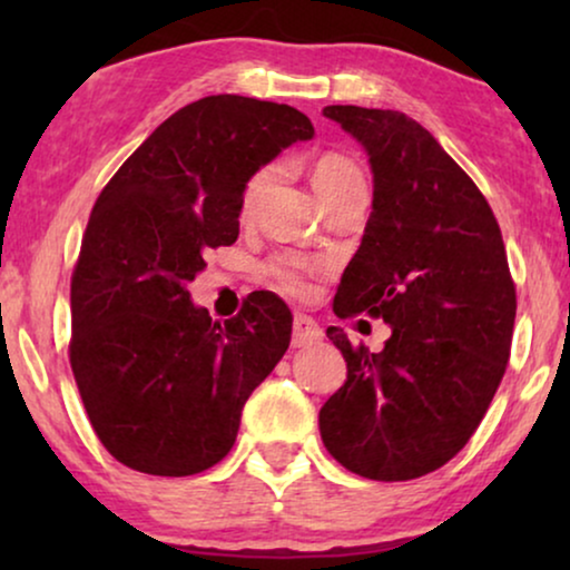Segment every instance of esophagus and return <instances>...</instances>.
<instances>
[{
  "instance_id": "1",
  "label": "esophagus",
  "mask_w": 570,
  "mask_h": 570,
  "mask_svg": "<svg viewBox=\"0 0 570 570\" xmlns=\"http://www.w3.org/2000/svg\"><path fill=\"white\" fill-rule=\"evenodd\" d=\"M324 332L314 318L306 314H295L293 318V347H311L316 342H322Z\"/></svg>"
}]
</instances>
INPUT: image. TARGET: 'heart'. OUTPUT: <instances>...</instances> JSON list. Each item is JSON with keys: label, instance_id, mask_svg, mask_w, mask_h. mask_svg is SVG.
<instances>
[{"label": "heart", "instance_id": "b5f03b06", "mask_svg": "<svg viewBox=\"0 0 570 570\" xmlns=\"http://www.w3.org/2000/svg\"><path fill=\"white\" fill-rule=\"evenodd\" d=\"M272 178H275V168H262V170H256L252 178H248L246 191H244V213L246 215L254 213L256 205H259L264 191L269 189ZM311 178H314L318 197H322L324 202H330L337 197V194L347 191L350 186L365 184L363 170L340 153L322 155V158L314 163ZM316 272H318L316 262L303 259V256H295V254H279L267 264V275L275 279L277 287H283V291L291 295L306 293L308 277H314Z\"/></svg>", "mask_w": 570, "mask_h": 570}]
</instances>
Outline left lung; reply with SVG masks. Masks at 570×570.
<instances>
[{
    "mask_svg": "<svg viewBox=\"0 0 570 570\" xmlns=\"http://www.w3.org/2000/svg\"><path fill=\"white\" fill-rule=\"evenodd\" d=\"M368 153L373 209L334 295V314L392 326L381 353L326 334L347 381L318 412L345 470L415 480L464 449L511 353L517 287L501 228L478 186L431 131L400 111L326 106Z\"/></svg>",
    "mask_w": 570,
    "mask_h": 570,
    "instance_id": "obj_1",
    "label": "left lung"
}]
</instances>
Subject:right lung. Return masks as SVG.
<instances>
[{
    "label": "right lung",
    "instance_id": "right-lung-1",
    "mask_svg": "<svg viewBox=\"0 0 570 570\" xmlns=\"http://www.w3.org/2000/svg\"><path fill=\"white\" fill-rule=\"evenodd\" d=\"M311 137L293 106L207 96L163 121L100 191L72 275L69 363L121 464L186 478L236 443L246 400L291 345V308L259 291L220 324L189 283L209 248L236 244L248 178Z\"/></svg>",
    "mask_w": 570,
    "mask_h": 570
}]
</instances>
